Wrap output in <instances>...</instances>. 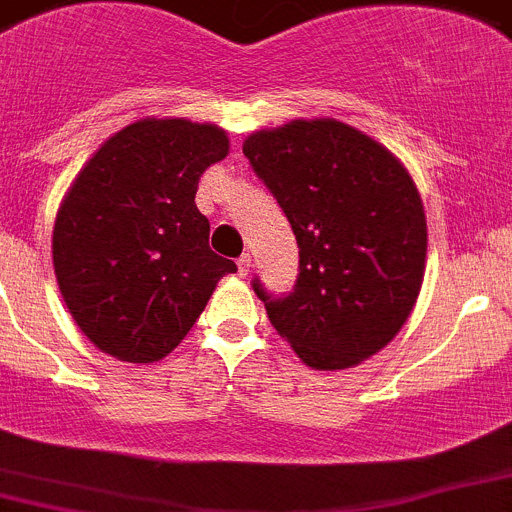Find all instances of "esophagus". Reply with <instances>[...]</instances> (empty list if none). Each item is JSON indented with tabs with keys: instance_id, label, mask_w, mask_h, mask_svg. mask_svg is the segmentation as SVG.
Here are the masks:
<instances>
[{
	"instance_id": "1",
	"label": "esophagus",
	"mask_w": 512,
	"mask_h": 512,
	"mask_svg": "<svg viewBox=\"0 0 512 512\" xmlns=\"http://www.w3.org/2000/svg\"><path fill=\"white\" fill-rule=\"evenodd\" d=\"M248 271H251V253H243L241 259H238V274L248 276Z\"/></svg>"
}]
</instances>
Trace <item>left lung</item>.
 <instances>
[{
  "instance_id": "1",
  "label": "left lung",
  "mask_w": 512,
  "mask_h": 512,
  "mask_svg": "<svg viewBox=\"0 0 512 512\" xmlns=\"http://www.w3.org/2000/svg\"><path fill=\"white\" fill-rule=\"evenodd\" d=\"M243 154L299 246L292 292L276 297L253 279L274 330L317 370L350 368L386 348L424 281L426 215L406 167L335 119L253 131Z\"/></svg>"
}]
</instances>
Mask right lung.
<instances>
[{
    "label": "right lung",
    "mask_w": 512,
    "mask_h": 512,
    "mask_svg": "<svg viewBox=\"0 0 512 512\" xmlns=\"http://www.w3.org/2000/svg\"><path fill=\"white\" fill-rule=\"evenodd\" d=\"M228 154L215 124L142 119L101 144L53 228V266L75 325L103 353L154 363L198 322L236 264L210 251L198 180Z\"/></svg>",
    "instance_id": "1"
}]
</instances>
